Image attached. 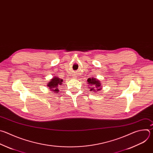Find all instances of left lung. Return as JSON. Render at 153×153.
<instances>
[{"mask_svg":"<svg viewBox=\"0 0 153 153\" xmlns=\"http://www.w3.org/2000/svg\"><path fill=\"white\" fill-rule=\"evenodd\" d=\"M87 82L90 85L93 86L92 87H90V91H99L101 90V88H100L101 85V82L99 80H97L95 78H88L87 79Z\"/></svg>","mask_w":153,"mask_h":153,"instance_id":"8db88e82","label":"left lung"}]
</instances>
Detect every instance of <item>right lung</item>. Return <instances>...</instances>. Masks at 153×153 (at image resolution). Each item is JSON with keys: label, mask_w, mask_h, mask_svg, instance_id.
<instances>
[{"label": "right lung", "mask_w": 153, "mask_h": 153, "mask_svg": "<svg viewBox=\"0 0 153 153\" xmlns=\"http://www.w3.org/2000/svg\"><path fill=\"white\" fill-rule=\"evenodd\" d=\"M62 82L63 79H61L58 77H54L49 81V83H48V86L54 92L59 93V87L62 84Z\"/></svg>", "instance_id": "right-lung-1"}]
</instances>
